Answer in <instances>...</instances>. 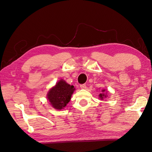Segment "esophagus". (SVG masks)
Segmentation results:
<instances>
[{
	"label": "esophagus",
	"mask_w": 152,
	"mask_h": 152,
	"mask_svg": "<svg viewBox=\"0 0 152 152\" xmlns=\"http://www.w3.org/2000/svg\"><path fill=\"white\" fill-rule=\"evenodd\" d=\"M80 87L81 89H84L86 88V84H81L80 86Z\"/></svg>",
	"instance_id": "esophagus-1"
}]
</instances>
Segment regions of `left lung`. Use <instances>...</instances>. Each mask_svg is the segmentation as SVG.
<instances>
[{
    "mask_svg": "<svg viewBox=\"0 0 152 152\" xmlns=\"http://www.w3.org/2000/svg\"><path fill=\"white\" fill-rule=\"evenodd\" d=\"M102 93H101V94H99V98H100V99H102V100H103L104 98H106L107 97V94H106V90L105 89H103L102 91Z\"/></svg>",
    "mask_w": 152,
    "mask_h": 152,
    "instance_id": "1",
    "label": "left lung"
}]
</instances>
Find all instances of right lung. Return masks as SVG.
Instances as JSON below:
<instances>
[{"label":"right lung","instance_id":"obj_1","mask_svg":"<svg viewBox=\"0 0 152 152\" xmlns=\"http://www.w3.org/2000/svg\"><path fill=\"white\" fill-rule=\"evenodd\" d=\"M75 90L74 86L68 84L61 79L49 90L47 98L54 108L60 110L65 108L70 102Z\"/></svg>","mask_w":152,"mask_h":152}]
</instances>
